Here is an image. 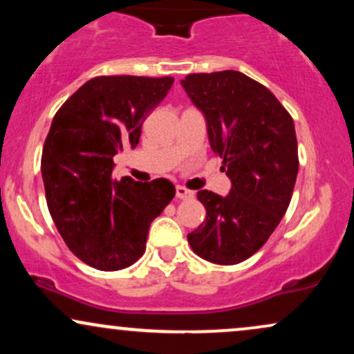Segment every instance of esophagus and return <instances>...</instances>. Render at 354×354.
<instances>
[{
	"instance_id": "1",
	"label": "esophagus",
	"mask_w": 354,
	"mask_h": 354,
	"mask_svg": "<svg viewBox=\"0 0 354 354\" xmlns=\"http://www.w3.org/2000/svg\"><path fill=\"white\" fill-rule=\"evenodd\" d=\"M193 196H194L193 191L186 189L185 186H176V198H180V200H189V198Z\"/></svg>"
}]
</instances>
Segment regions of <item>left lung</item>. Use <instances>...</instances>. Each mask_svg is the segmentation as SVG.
I'll return each mask as SVG.
<instances>
[{
	"mask_svg": "<svg viewBox=\"0 0 354 354\" xmlns=\"http://www.w3.org/2000/svg\"><path fill=\"white\" fill-rule=\"evenodd\" d=\"M181 86L205 115L211 149L231 180L226 196L198 191L206 219L188 241L206 261L238 265L265 245L290 206L299 166L293 118L239 71L194 73Z\"/></svg>",
	"mask_w": 354,
	"mask_h": 354,
	"instance_id": "left-lung-1",
	"label": "left lung"
}]
</instances>
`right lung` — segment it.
Here are the masks:
<instances>
[{
	"label": "right lung",
	"mask_w": 354,
	"mask_h": 354,
	"mask_svg": "<svg viewBox=\"0 0 354 354\" xmlns=\"http://www.w3.org/2000/svg\"><path fill=\"white\" fill-rule=\"evenodd\" d=\"M171 76H96L58 109L41 154L50 214L66 246L101 271L131 266L149 225L174 198L173 183L113 180V156L140 143L141 124L168 95Z\"/></svg>",
	"instance_id": "1"
}]
</instances>
